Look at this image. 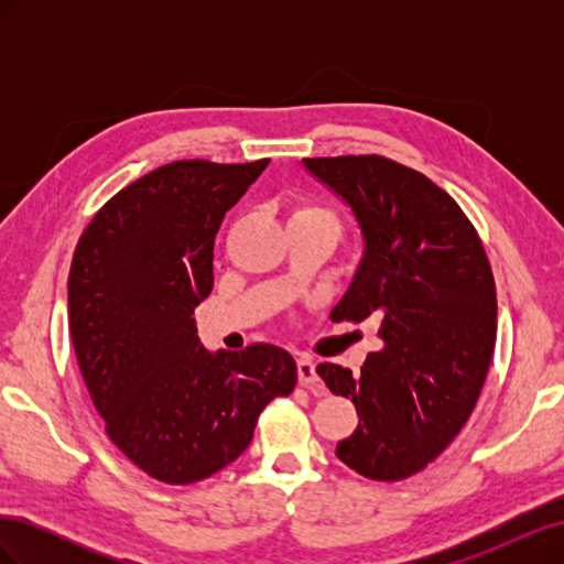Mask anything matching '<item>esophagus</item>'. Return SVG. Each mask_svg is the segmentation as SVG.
I'll use <instances>...</instances> for the list:
<instances>
[{"label": "esophagus", "mask_w": 564, "mask_h": 564, "mask_svg": "<svg viewBox=\"0 0 564 564\" xmlns=\"http://www.w3.org/2000/svg\"><path fill=\"white\" fill-rule=\"evenodd\" d=\"M299 383L301 386H317V371H315V362L311 360V357H299Z\"/></svg>", "instance_id": "esophagus-1"}]
</instances>
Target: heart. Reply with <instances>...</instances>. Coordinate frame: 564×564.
I'll list each match as a JSON object with an SVG mask.
<instances>
[{
	"label": "heart",
	"mask_w": 564,
	"mask_h": 564,
	"mask_svg": "<svg viewBox=\"0 0 564 564\" xmlns=\"http://www.w3.org/2000/svg\"><path fill=\"white\" fill-rule=\"evenodd\" d=\"M292 220H308V224L329 226L338 232V218L329 209L319 207V204H296L292 209V216H289V224H292Z\"/></svg>",
	"instance_id": "1"
}]
</instances>
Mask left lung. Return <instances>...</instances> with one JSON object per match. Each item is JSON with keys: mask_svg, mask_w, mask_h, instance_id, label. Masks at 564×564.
Here are the masks:
<instances>
[{"mask_svg": "<svg viewBox=\"0 0 564 564\" xmlns=\"http://www.w3.org/2000/svg\"><path fill=\"white\" fill-rule=\"evenodd\" d=\"M303 164L348 204L365 240L332 315L377 317L383 340L360 373L317 367L360 416L336 456L369 480L398 482L449 447L480 398L497 338L491 265L468 216L414 169L381 155Z\"/></svg>", "mask_w": 564, "mask_h": 564, "instance_id": "obj_1", "label": "left lung"}]
</instances>
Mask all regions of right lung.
<instances>
[{
	"instance_id": "right-lung-1",
	"label": "right lung",
	"mask_w": 564,
	"mask_h": 564,
	"mask_svg": "<svg viewBox=\"0 0 564 564\" xmlns=\"http://www.w3.org/2000/svg\"><path fill=\"white\" fill-rule=\"evenodd\" d=\"M270 160L164 164L108 199L82 232L67 322L79 371L115 447L166 485L240 456L265 404L296 386L286 350L209 352L195 308L214 286V237Z\"/></svg>"
}]
</instances>
